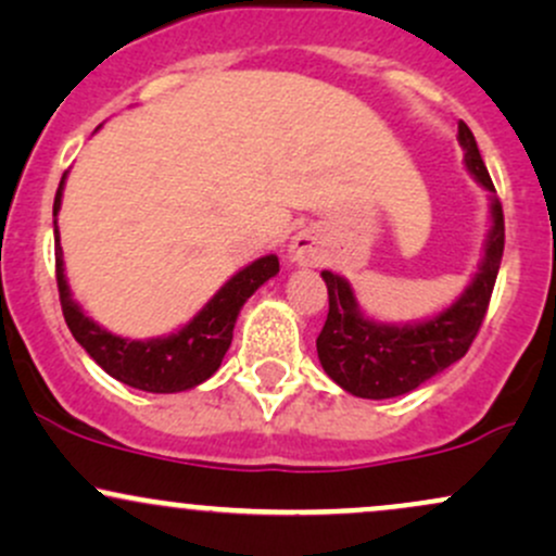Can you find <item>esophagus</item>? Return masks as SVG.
Listing matches in <instances>:
<instances>
[{
	"label": "esophagus",
	"instance_id": "obj_1",
	"mask_svg": "<svg viewBox=\"0 0 556 556\" xmlns=\"http://www.w3.org/2000/svg\"><path fill=\"white\" fill-rule=\"evenodd\" d=\"M321 240H318V235L314 229H303V232H298L295 238L290 240V248H287V256H290L292 264L298 266H314L321 261Z\"/></svg>",
	"mask_w": 556,
	"mask_h": 556
}]
</instances>
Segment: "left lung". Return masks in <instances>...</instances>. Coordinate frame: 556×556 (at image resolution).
I'll use <instances>...</instances> for the list:
<instances>
[{"instance_id":"8db88e82","label":"left lung","mask_w":556,"mask_h":556,"mask_svg":"<svg viewBox=\"0 0 556 556\" xmlns=\"http://www.w3.org/2000/svg\"><path fill=\"white\" fill-rule=\"evenodd\" d=\"M457 140L465 151V167L491 193V227L476 277L450 308L426 321L381 324L363 314L348 279L321 271L329 290V314L316 340L318 361L329 379L355 397L387 400L418 389L468 353L486 316L502 264L504 214L473 132L465 123L457 125Z\"/></svg>"}]
</instances>
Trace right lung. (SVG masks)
I'll return each mask as SVG.
<instances>
[{
	"instance_id": "1",
	"label": "right lung",
	"mask_w": 556,
	"mask_h": 556,
	"mask_svg": "<svg viewBox=\"0 0 556 556\" xmlns=\"http://www.w3.org/2000/svg\"><path fill=\"white\" fill-rule=\"evenodd\" d=\"M65 180L67 172L62 175L60 188H56L54 216L60 214ZM54 240L56 287H60L62 314H65L73 337L112 379L154 394L185 392V389H193L203 384L208 376H214L216 368L222 366L229 344H232V329L240 308L261 285L269 282L274 274L279 271V258L269 253V256L253 261L235 277H229L219 287V292L182 329L172 331L167 337H154V340H127V337L112 334V331L99 327L93 318L83 314L80 305L73 300L65 277L56 219Z\"/></svg>"
}]
</instances>
